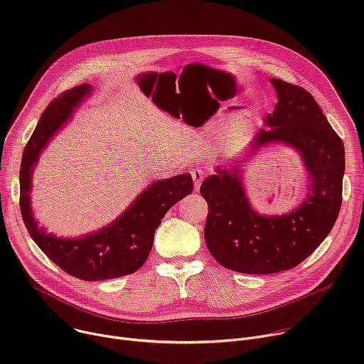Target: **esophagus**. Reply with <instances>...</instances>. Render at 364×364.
Listing matches in <instances>:
<instances>
[{"instance_id": "obj_1", "label": "esophagus", "mask_w": 364, "mask_h": 364, "mask_svg": "<svg viewBox=\"0 0 364 364\" xmlns=\"http://www.w3.org/2000/svg\"><path fill=\"white\" fill-rule=\"evenodd\" d=\"M191 177H193V181H194V188L198 190L204 177H205V170L203 167H197L191 171Z\"/></svg>"}]
</instances>
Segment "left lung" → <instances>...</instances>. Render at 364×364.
Listing matches in <instances>:
<instances>
[{"label": "left lung", "mask_w": 364, "mask_h": 364, "mask_svg": "<svg viewBox=\"0 0 364 364\" xmlns=\"http://www.w3.org/2000/svg\"><path fill=\"white\" fill-rule=\"evenodd\" d=\"M278 103L247 151L229 168L216 167L200 194L209 204L204 240L216 261L236 272L267 275L288 271L313 253L331 232L341 207L344 145L309 92L269 79ZM271 143H285L303 159L310 176L304 201L287 215L265 217L252 209L241 166Z\"/></svg>", "instance_id": "obj_1"}]
</instances>
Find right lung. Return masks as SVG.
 <instances>
[{
    "mask_svg": "<svg viewBox=\"0 0 364 364\" xmlns=\"http://www.w3.org/2000/svg\"><path fill=\"white\" fill-rule=\"evenodd\" d=\"M92 92L93 87L83 83L51 100L44 109L23 152L20 209L31 239L50 261L75 278L103 281L134 274L145 264L161 219L193 191V180L186 173L149 184L117 220L80 237H58L38 226L30 205L33 171L50 139L72 119V114Z\"/></svg>",
    "mask_w": 364,
    "mask_h": 364,
    "instance_id": "obj_1",
    "label": "right lung"
}]
</instances>
